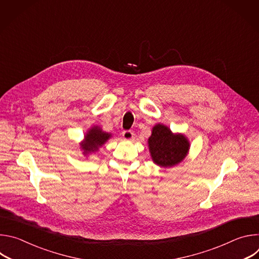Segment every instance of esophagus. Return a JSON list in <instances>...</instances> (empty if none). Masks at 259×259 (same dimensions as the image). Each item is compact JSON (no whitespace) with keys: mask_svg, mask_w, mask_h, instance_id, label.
<instances>
[{"mask_svg":"<svg viewBox=\"0 0 259 259\" xmlns=\"http://www.w3.org/2000/svg\"><path fill=\"white\" fill-rule=\"evenodd\" d=\"M124 139L126 140H132L134 138V132L131 131V130H126V131H123L122 133Z\"/></svg>","mask_w":259,"mask_h":259,"instance_id":"esophagus-1","label":"esophagus"}]
</instances>
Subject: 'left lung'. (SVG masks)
I'll return each mask as SVG.
<instances>
[{"mask_svg": "<svg viewBox=\"0 0 259 259\" xmlns=\"http://www.w3.org/2000/svg\"><path fill=\"white\" fill-rule=\"evenodd\" d=\"M149 149L155 164L167 168L180 163L189 153L190 142L183 134H174L163 124H157L149 138Z\"/></svg>", "mask_w": 259, "mask_h": 259, "instance_id": "left-lung-1", "label": "left lung"}]
</instances>
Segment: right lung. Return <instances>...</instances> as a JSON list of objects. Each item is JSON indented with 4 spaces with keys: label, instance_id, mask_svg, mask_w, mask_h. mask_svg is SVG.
<instances>
[{
    "label": "right lung",
    "instance_id": "right-lung-1",
    "mask_svg": "<svg viewBox=\"0 0 259 259\" xmlns=\"http://www.w3.org/2000/svg\"><path fill=\"white\" fill-rule=\"evenodd\" d=\"M110 137H112V134L103 132L98 126L92 127L86 133L85 139L81 143V147L84 151L83 154L88 155L98 151L99 147L102 146Z\"/></svg>",
    "mask_w": 259,
    "mask_h": 259
}]
</instances>
